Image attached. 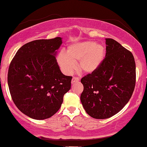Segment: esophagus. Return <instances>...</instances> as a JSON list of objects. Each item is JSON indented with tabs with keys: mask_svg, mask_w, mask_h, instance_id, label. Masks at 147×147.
<instances>
[{
	"mask_svg": "<svg viewBox=\"0 0 147 147\" xmlns=\"http://www.w3.org/2000/svg\"><path fill=\"white\" fill-rule=\"evenodd\" d=\"M79 81V79L77 77H72V84H75L76 82H78Z\"/></svg>",
	"mask_w": 147,
	"mask_h": 147,
	"instance_id": "1",
	"label": "esophagus"
}]
</instances>
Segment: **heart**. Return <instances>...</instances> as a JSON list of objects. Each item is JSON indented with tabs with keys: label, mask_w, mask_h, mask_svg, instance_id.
Segmentation results:
<instances>
[{
	"label": "heart",
	"mask_w": 147,
	"mask_h": 147,
	"mask_svg": "<svg viewBox=\"0 0 147 147\" xmlns=\"http://www.w3.org/2000/svg\"><path fill=\"white\" fill-rule=\"evenodd\" d=\"M106 50L101 43L86 41L69 45L66 53L61 52L57 57V63L62 71L69 75L79 62V69L84 73L91 74L95 72L105 57Z\"/></svg>",
	"instance_id": "b5f03b06"
}]
</instances>
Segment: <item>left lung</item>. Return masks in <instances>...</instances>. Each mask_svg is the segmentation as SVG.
I'll return each mask as SVG.
<instances>
[{"instance_id":"1","label":"left lung","mask_w":147,"mask_h":147,"mask_svg":"<svg viewBox=\"0 0 147 147\" xmlns=\"http://www.w3.org/2000/svg\"><path fill=\"white\" fill-rule=\"evenodd\" d=\"M106 53L95 72L81 79L80 99L90 117L106 119L129 102L136 85V63L132 53L113 38H106Z\"/></svg>"}]
</instances>
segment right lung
Instances as JSON below:
<instances>
[{
    "label": "right lung",
    "mask_w": 147,
    "mask_h": 147,
    "mask_svg": "<svg viewBox=\"0 0 147 147\" xmlns=\"http://www.w3.org/2000/svg\"><path fill=\"white\" fill-rule=\"evenodd\" d=\"M61 44V37L29 42L10 63L7 82L11 98L30 118L41 120L54 115L71 87L72 77L64 75L57 62Z\"/></svg>",
    "instance_id": "obj_1"
}]
</instances>
